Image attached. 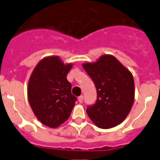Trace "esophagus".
<instances>
[{
  "instance_id": "esophagus-1",
  "label": "esophagus",
  "mask_w": 160,
  "mask_h": 160,
  "mask_svg": "<svg viewBox=\"0 0 160 160\" xmlns=\"http://www.w3.org/2000/svg\"><path fill=\"white\" fill-rule=\"evenodd\" d=\"M78 102L80 103H82L83 102V96L82 95L79 96V97H78Z\"/></svg>"
}]
</instances>
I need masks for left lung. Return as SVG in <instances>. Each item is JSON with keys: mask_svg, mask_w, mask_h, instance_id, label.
Instances as JSON below:
<instances>
[{"mask_svg": "<svg viewBox=\"0 0 160 160\" xmlns=\"http://www.w3.org/2000/svg\"><path fill=\"white\" fill-rule=\"evenodd\" d=\"M97 90L95 103L87 112L98 128L109 129L128 116L135 98V83L131 72L111 55H103L94 63L82 65Z\"/></svg>", "mask_w": 160, "mask_h": 160, "instance_id": "obj_1", "label": "left lung"}]
</instances>
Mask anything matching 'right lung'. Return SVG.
I'll return each instance as SVG.
<instances>
[{"label": "right lung", "instance_id": "obj_1", "mask_svg": "<svg viewBox=\"0 0 160 160\" xmlns=\"http://www.w3.org/2000/svg\"><path fill=\"white\" fill-rule=\"evenodd\" d=\"M71 64L64 65L57 56L42 59L28 83V98L38 119L49 128H58L70 117L77 98L71 94L66 78Z\"/></svg>", "mask_w": 160, "mask_h": 160}]
</instances>
